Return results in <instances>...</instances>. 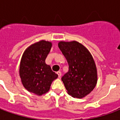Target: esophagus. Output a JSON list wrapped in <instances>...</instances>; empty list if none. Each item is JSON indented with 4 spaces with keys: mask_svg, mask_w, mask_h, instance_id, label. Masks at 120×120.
<instances>
[{
    "mask_svg": "<svg viewBox=\"0 0 120 120\" xmlns=\"http://www.w3.org/2000/svg\"><path fill=\"white\" fill-rule=\"evenodd\" d=\"M56 73H57V75H58V77L60 78V77H61V75H62V73H61L60 71H58Z\"/></svg>",
    "mask_w": 120,
    "mask_h": 120,
    "instance_id": "34e87169",
    "label": "esophagus"
}]
</instances>
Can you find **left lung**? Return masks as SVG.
I'll use <instances>...</instances> for the list:
<instances>
[{
  "mask_svg": "<svg viewBox=\"0 0 120 120\" xmlns=\"http://www.w3.org/2000/svg\"><path fill=\"white\" fill-rule=\"evenodd\" d=\"M58 47L69 64V71L62 78L68 94L82 98L94 89L98 81L97 69L93 56L80 42L60 41Z\"/></svg>",
  "mask_w": 120,
  "mask_h": 120,
  "instance_id": "1",
  "label": "left lung"
}]
</instances>
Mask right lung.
<instances>
[{
  "mask_svg": "<svg viewBox=\"0 0 120 120\" xmlns=\"http://www.w3.org/2000/svg\"><path fill=\"white\" fill-rule=\"evenodd\" d=\"M51 47V42L40 40L26 48L21 58L19 76L22 85L36 95L47 93L52 82L58 78L57 74L45 64Z\"/></svg>",
  "mask_w": 120,
  "mask_h": 120,
  "instance_id": "right-lung-1",
  "label": "right lung"
}]
</instances>
